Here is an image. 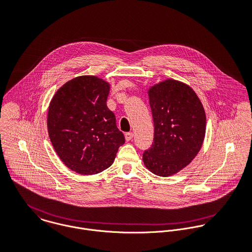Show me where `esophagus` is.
Wrapping results in <instances>:
<instances>
[{"instance_id":"esophagus-1","label":"esophagus","mask_w":252,"mask_h":252,"mask_svg":"<svg viewBox=\"0 0 252 252\" xmlns=\"http://www.w3.org/2000/svg\"><path fill=\"white\" fill-rule=\"evenodd\" d=\"M125 138H126V141H131L133 139V133L132 132H129V133H126L125 135Z\"/></svg>"}]
</instances>
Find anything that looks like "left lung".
<instances>
[{
  "label": "left lung",
  "mask_w": 252,
  "mask_h": 252,
  "mask_svg": "<svg viewBox=\"0 0 252 252\" xmlns=\"http://www.w3.org/2000/svg\"><path fill=\"white\" fill-rule=\"evenodd\" d=\"M155 133L145 166L168 177L186 167L201 149L206 128L202 103L189 85L167 79L149 90Z\"/></svg>",
  "instance_id": "8db88e82"
}]
</instances>
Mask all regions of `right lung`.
I'll use <instances>...</instances> for the list:
<instances>
[{
	"mask_svg": "<svg viewBox=\"0 0 252 252\" xmlns=\"http://www.w3.org/2000/svg\"><path fill=\"white\" fill-rule=\"evenodd\" d=\"M109 88L96 76H79L62 86L50 102V140L62 161L78 174L107 169L125 143L114 113L106 106Z\"/></svg>",
	"mask_w": 252,
	"mask_h": 252,
	"instance_id": "add662e5",
	"label": "right lung"
}]
</instances>
